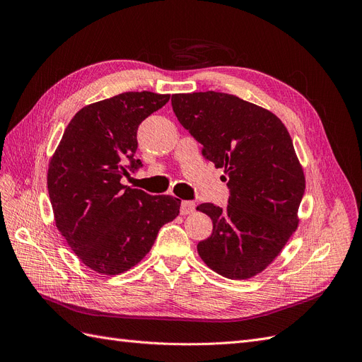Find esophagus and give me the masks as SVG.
<instances>
[{"label":"esophagus","mask_w":362,"mask_h":362,"mask_svg":"<svg viewBox=\"0 0 362 362\" xmlns=\"http://www.w3.org/2000/svg\"><path fill=\"white\" fill-rule=\"evenodd\" d=\"M195 202L194 201H182L180 204V214L186 216V214H191L195 211Z\"/></svg>","instance_id":"esophagus-1"}]
</instances>
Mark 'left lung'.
<instances>
[{
  "label": "left lung",
  "instance_id": "1",
  "mask_svg": "<svg viewBox=\"0 0 362 362\" xmlns=\"http://www.w3.org/2000/svg\"><path fill=\"white\" fill-rule=\"evenodd\" d=\"M171 107L204 145L202 156L224 168L230 189L227 206H197L213 220L198 254L227 279H251L276 259L299 224L305 175L289 132L272 111L230 93H175Z\"/></svg>",
  "mask_w": 362,
  "mask_h": 362
}]
</instances>
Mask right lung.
<instances>
[{"label":"right lung","mask_w":362,"mask_h":362,"mask_svg":"<svg viewBox=\"0 0 362 362\" xmlns=\"http://www.w3.org/2000/svg\"><path fill=\"white\" fill-rule=\"evenodd\" d=\"M168 93L123 92L74 114L48 164L55 226L90 270L116 276L149 252L161 227L175 220L180 199L152 197L120 182L135 158L142 120Z\"/></svg>","instance_id":"add662e5"}]
</instances>
